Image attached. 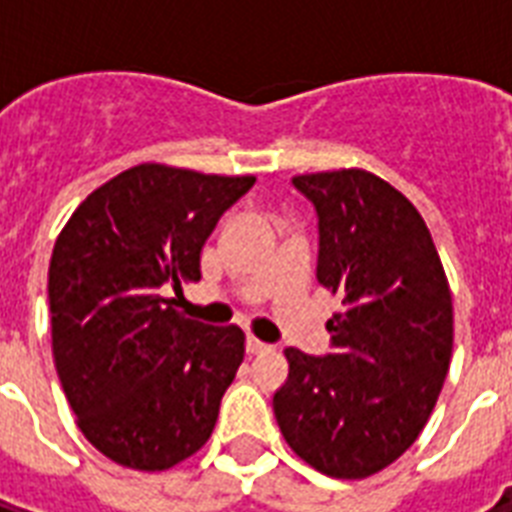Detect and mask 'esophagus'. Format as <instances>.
I'll return each mask as SVG.
<instances>
[{"label":"esophagus","mask_w":512,"mask_h":512,"mask_svg":"<svg viewBox=\"0 0 512 512\" xmlns=\"http://www.w3.org/2000/svg\"><path fill=\"white\" fill-rule=\"evenodd\" d=\"M263 350H268V345H265L263 340H257L255 335L247 337V353H252V356H257V353H263Z\"/></svg>","instance_id":"obj_1"}]
</instances>
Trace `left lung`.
<instances>
[{
    "label": "left lung",
    "mask_w": 512,
    "mask_h": 512,
    "mask_svg": "<svg viewBox=\"0 0 512 512\" xmlns=\"http://www.w3.org/2000/svg\"><path fill=\"white\" fill-rule=\"evenodd\" d=\"M319 212L316 279L340 297L332 353L287 348L273 414L289 449L324 476L358 481L425 428L454 345L452 292L422 215L374 172L292 177Z\"/></svg>",
    "instance_id": "obj_1"
}]
</instances>
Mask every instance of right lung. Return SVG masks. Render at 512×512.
Returning a JSON list of instances; mask_svg holds the SVG:
<instances>
[{
  "label": "right lung",
  "instance_id": "1",
  "mask_svg": "<svg viewBox=\"0 0 512 512\" xmlns=\"http://www.w3.org/2000/svg\"><path fill=\"white\" fill-rule=\"evenodd\" d=\"M252 185L138 164L95 188L55 239V369L84 438L122 468H175L215 430L244 332L185 319L164 292L201 279L209 233Z\"/></svg>",
  "mask_w": 512,
  "mask_h": 512
}]
</instances>
